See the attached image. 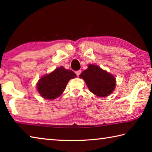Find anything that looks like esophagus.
<instances>
[{"label": "esophagus", "mask_w": 152, "mask_h": 152, "mask_svg": "<svg viewBox=\"0 0 152 152\" xmlns=\"http://www.w3.org/2000/svg\"><path fill=\"white\" fill-rule=\"evenodd\" d=\"M75 73L76 74L77 76H79V75H80V73H81V70H78V71H76V72H75Z\"/></svg>", "instance_id": "34e87169"}]
</instances>
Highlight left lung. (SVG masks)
<instances>
[{"instance_id": "left-lung-1", "label": "left lung", "mask_w": 152, "mask_h": 152, "mask_svg": "<svg viewBox=\"0 0 152 152\" xmlns=\"http://www.w3.org/2000/svg\"><path fill=\"white\" fill-rule=\"evenodd\" d=\"M79 77L85 81L90 91L99 97L109 96L116 86L114 76L93 64H89Z\"/></svg>"}]
</instances>
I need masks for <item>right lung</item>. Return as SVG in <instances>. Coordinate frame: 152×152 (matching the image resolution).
Returning a JSON list of instances; mask_svg holds the SVG:
<instances>
[{
    "instance_id": "right-lung-1",
    "label": "right lung",
    "mask_w": 152,
    "mask_h": 152,
    "mask_svg": "<svg viewBox=\"0 0 152 152\" xmlns=\"http://www.w3.org/2000/svg\"><path fill=\"white\" fill-rule=\"evenodd\" d=\"M75 77L76 75L73 71L60 67L39 80L37 84V91L44 99H56L63 93L68 81Z\"/></svg>"
}]
</instances>
